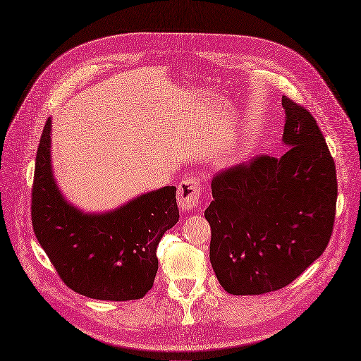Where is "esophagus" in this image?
I'll use <instances>...</instances> for the list:
<instances>
[{"label":"esophagus","instance_id":"esophagus-1","mask_svg":"<svg viewBox=\"0 0 361 361\" xmlns=\"http://www.w3.org/2000/svg\"><path fill=\"white\" fill-rule=\"evenodd\" d=\"M201 195H202L201 180L195 176L184 177L178 185V192H177L180 208L183 211H193L199 205Z\"/></svg>","mask_w":361,"mask_h":361}]
</instances>
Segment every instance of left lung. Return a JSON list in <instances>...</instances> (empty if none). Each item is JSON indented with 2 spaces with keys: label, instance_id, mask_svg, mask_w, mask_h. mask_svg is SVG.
Instances as JSON below:
<instances>
[{
  "label": "left lung",
  "instance_id": "8db88e82",
  "mask_svg": "<svg viewBox=\"0 0 361 361\" xmlns=\"http://www.w3.org/2000/svg\"><path fill=\"white\" fill-rule=\"evenodd\" d=\"M283 106L287 153L252 157L211 181L209 260L231 295L288 286L323 255L333 232L335 160L314 116L288 97Z\"/></svg>",
  "mask_w": 361,
  "mask_h": 361
}]
</instances>
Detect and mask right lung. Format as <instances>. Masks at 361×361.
Segmentation results:
<instances>
[{
	"label": "right lung",
	"instance_id": "obj_1",
	"mask_svg": "<svg viewBox=\"0 0 361 361\" xmlns=\"http://www.w3.org/2000/svg\"><path fill=\"white\" fill-rule=\"evenodd\" d=\"M51 122L38 144L32 184L34 233L65 286L98 300H135L153 287L156 250L178 221L173 185L144 193L104 214H85L65 201L50 162Z\"/></svg>",
	"mask_w": 361,
	"mask_h": 361
}]
</instances>
